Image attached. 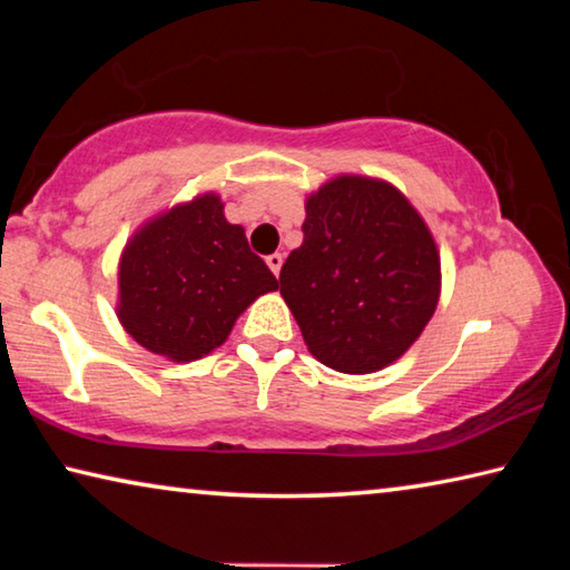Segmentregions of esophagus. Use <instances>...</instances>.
<instances>
[{
  "label": "esophagus",
  "instance_id": "obj_1",
  "mask_svg": "<svg viewBox=\"0 0 570 570\" xmlns=\"http://www.w3.org/2000/svg\"><path fill=\"white\" fill-rule=\"evenodd\" d=\"M266 264H268V268H272V272L278 276V272H282V264H284V256H282V254L266 256Z\"/></svg>",
  "mask_w": 570,
  "mask_h": 570
}]
</instances>
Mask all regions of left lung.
I'll return each mask as SVG.
<instances>
[{"label":"left lung","mask_w":570,"mask_h":570,"mask_svg":"<svg viewBox=\"0 0 570 570\" xmlns=\"http://www.w3.org/2000/svg\"><path fill=\"white\" fill-rule=\"evenodd\" d=\"M302 246L278 282L316 360L377 372L410 350L440 298V254L402 193L340 176L306 200Z\"/></svg>","instance_id":"left-lung-1"}]
</instances>
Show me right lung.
<instances>
[{"label":"right lung","mask_w":570,"mask_h":570,"mask_svg":"<svg viewBox=\"0 0 570 570\" xmlns=\"http://www.w3.org/2000/svg\"><path fill=\"white\" fill-rule=\"evenodd\" d=\"M118 282L125 332L173 362L214 352L250 302L278 288L214 193L148 220L122 250Z\"/></svg>","instance_id":"right-lung-1"}]
</instances>
